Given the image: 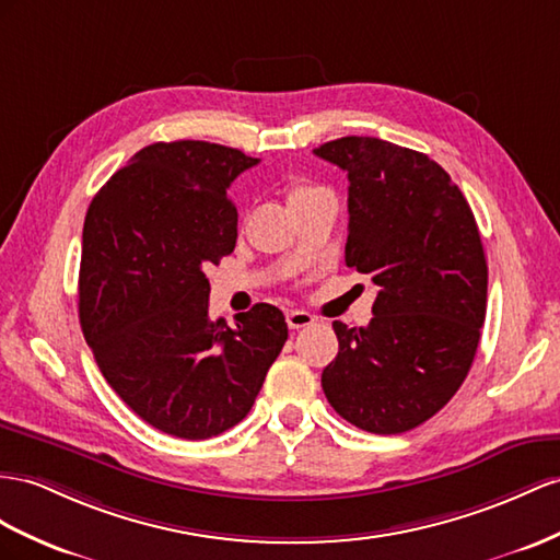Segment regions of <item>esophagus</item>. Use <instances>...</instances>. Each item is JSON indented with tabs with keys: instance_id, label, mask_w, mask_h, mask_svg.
<instances>
[{
	"instance_id": "obj_1",
	"label": "esophagus",
	"mask_w": 560,
	"mask_h": 560,
	"mask_svg": "<svg viewBox=\"0 0 560 560\" xmlns=\"http://www.w3.org/2000/svg\"><path fill=\"white\" fill-rule=\"evenodd\" d=\"M285 324H289V328H293V331H298V328L312 326L314 317L305 310H291L289 314H285Z\"/></svg>"
}]
</instances>
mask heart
I'll return each mask as SVG.
<instances>
[{
    "label": "heart",
    "instance_id": "1",
    "mask_svg": "<svg viewBox=\"0 0 560 560\" xmlns=\"http://www.w3.org/2000/svg\"><path fill=\"white\" fill-rule=\"evenodd\" d=\"M319 191H324L322 186H314V184H307V182H295L289 189V203L295 206V203H300V200H305V198L319 194Z\"/></svg>",
    "mask_w": 560,
    "mask_h": 560
}]
</instances>
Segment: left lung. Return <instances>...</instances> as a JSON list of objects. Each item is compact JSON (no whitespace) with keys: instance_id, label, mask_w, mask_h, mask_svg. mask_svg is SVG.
I'll return each instance as SVG.
<instances>
[{"instance_id":"obj_1","label":"left lung","mask_w":560,"mask_h":560,"mask_svg":"<svg viewBox=\"0 0 560 560\" xmlns=\"http://www.w3.org/2000/svg\"><path fill=\"white\" fill-rule=\"evenodd\" d=\"M348 172L346 265L378 285L374 319L334 322L328 402L352 425L397 435L462 388L487 310V262L462 189L425 153L376 137L314 149Z\"/></svg>"}]
</instances>
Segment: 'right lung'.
<instances>
[{"mask_svg":"<svg viewBox=\"0 0 560 560\" xmlns=\"http://www.w3.org/2000/svg\"><path fill=\"white\" fill-rule=\"evenodd\" d=\"M260 161L210 141H158L92 198L82 229L80 326L104 378L139 419L208 440L246 419L285 338L260 303L210 322L206 269L236 246L226 189Z\"/></svg>","mask_w":560,"mask_h":560,"instance_id":"right-lung-1","label":"right lung"}]
</instances>
